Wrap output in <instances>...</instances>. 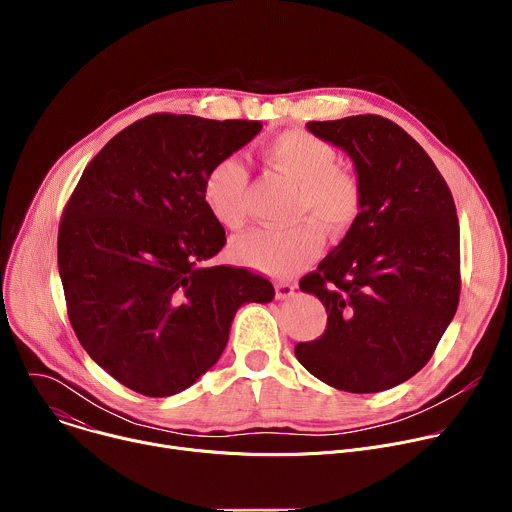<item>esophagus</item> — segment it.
Listing matches in <instances>:
<instances>
[{"instance_id":"34e87169","label":"esophagus","mask_w":512,"mask_h":512,"mask_svg":"<svg viewBox=\"0 0 512 512\" xmlns=\"http://www.w3.org/2000/svg\"><path fill=\"white\" fill-rule=\"evenodd\" d=\"M294 294H296V287L291 283H285V281L275 283V298L277 300H289Z\"/></svg>"}]
</instances>
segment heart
Instances as JSON below:
<instances>
[{
  "label": "heart",
  "mask_w": 512,
  "mask_h": 512,
  "mask_svg": "<svg viewBox=\"0 0 512 512\" xmlns=\"http://www.w3.org/2000/svg\"><path fill=\"white\" fill-rule=\"evenodd\" d=\"M265 160L279 176L298 186L300 218L310 216L334 235L352 227L362 204L360 184L352 172L338 166V154L328 141L304 129H287L267 143ZM247 186L249 172L239 156H225L208 168L202 198L218 225L229 231L243 227ZM322 247V229L308 221L281 231H253L237 239L231 251L247 267L285 277L316 259Z\"/></svg>",
  "instance_id": "obj_1"
}]
</instances>
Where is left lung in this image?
<instances>
[{
  "instance_id": "8db88e82",
  "label": "left lung",
  "mask_w": 512,
  "mask_h": 512,
  "mask_svg": "<svg viewBox=\"0 0 512 512\" xmlns=\"http://www.w3.org/2000/svg\"><path fill=\"white\" fill-rule=\"evenodd\" d=\"M354 164L362 204L346 237L300 289L326 308L320 338L296 356L322 383L379 393L419 373L460 300L452 192L421 145L379 115L310 121Z\"/></svg>"
}]
</instances>
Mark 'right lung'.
<instances>
[{"label":"right lung","mask_w":512,"mask_h":512,"mask_svg":"<svg viewBox=\"0 0 512 512\" xmlns=\"http://www.w3.org/2000/svg\"><path fill=\"white\" fill-rule=\"evenodd\" d=\"M261 121L156 113L119 131L85 168L58 229L68 318L121 385L170 397L221 358L243 304L273 300L269 279L208 265L227 243L202 198L208 168Z\"/></svg>","instance_id":"add662e5"}]
</instances>
